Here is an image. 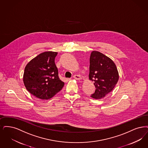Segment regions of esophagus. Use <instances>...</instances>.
Listing matches in <instances>:
<instances>
[{"label": "esophagus", "instance_id": "34e87169", "mask_svg": "<svg viewBox=\"0 0 148 148\" xmlns=\"http://www.w3.org/2000/svg\"><path fill=\"white\" fill-rule=\"evenodd\" d=\"M73 78H75L77 80H80L82 79V77L79 75H75L73 76Z\"/></svg>", "mask_w": 148, "mask_h": 148}]
</instances>
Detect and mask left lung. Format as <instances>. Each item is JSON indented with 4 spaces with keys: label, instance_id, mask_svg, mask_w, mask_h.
<instances>
[{
    "label": "left lung",
    "instance_id": "obj_1",
    "mask_svg": "<svg viewBox=\"0 0 148 148\" xmlns=\"http://www.w3.org/2000/svg\"><path fill=\"white\" fill-rule=\"evenodd\" d=\"M89 79L93 82L95 92L90 97L102 99L110 92L119 79V73L113 61L97 51L90 54Z\"/></svg>",
    "mask_w": 148,
    "mask_h": 148
}]
</instances>
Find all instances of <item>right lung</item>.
<instances>
[{
	"label": "right lung",
	"mask_w": 148,
	"mask_h": 148,
	"mask_svg": "<svg viewBox=\"0 0 148 148\" xmlns=\"http://www.w3.org/2000/svg\"><path fill=\"white\" fill-rule=\"evenodd\" d=\"M57 52L40 53L26 64L23 82L26 90L41 99H49L62 90L64 86L58 76L55 64Z\"/></svg>",
	"instance_id": "obj_1"
}]
</instances>
